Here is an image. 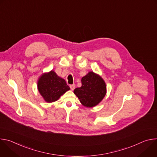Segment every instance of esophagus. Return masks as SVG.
Returning a JSON list of instances; mask_svg holds the SVG:
<instances>
[{"instance_id":"1","label":"esophagus","mask_w":157,"mask_h":157,"mask_svg":"<svg viewBox=\"0 0 157 157\" xmlns=\"http://www.w3.org/2000/svg\"><path fill=\"white\" fill-rule=\"evenodd\" d=\"M75 84H71V85H70V88H71V90L72 91H73L74 90V89H75Z\"/></svg>"}]
</instances>
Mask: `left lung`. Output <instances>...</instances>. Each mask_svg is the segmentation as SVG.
Masks as SVG:
<instances>
[{
    "label": "left lung",
    "mask_w": 157,
    "mask_h": 157,
    "mask_svg": "<svg viewBox=\"0 0 157 157\" xmlns=\"http://www.w3.org/2000/svg\"><path fill=\"white\" fill-rule=\"evenodd\" d=\"M82 86L74 90L75 94L85 107H93L105 97L107 89L104 80L99 75L89 71L81 79Z\"/></svg>",
    "instance_id": "8db88e82"
}]
</instances>
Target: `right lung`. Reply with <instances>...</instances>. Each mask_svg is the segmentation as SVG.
Masks as SVG:
<instances>
[{"label": "right lung", "instance_id": "1", "mask_svg": "<svg viewBox=\"0 0 157 157\" xmlns=\"http://www.w3.org/2000/svg\"><path fill=\"white\" fill-rule=\"evenodd\" d=\"M38 90L40 95L47 102H53L59 99L70 88L65 80L52 70L43 73L37 81Z\"/></svg>", "mask_w": 157, "mask_h": 157}]
</instances>
